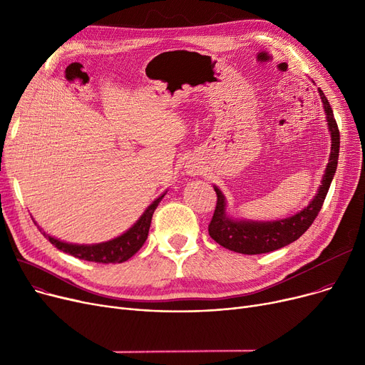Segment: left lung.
Segmentation results:
<instances>
[{
	"instance_id": "obj_1",
	"label": "left lung",
	"mask_w": 365,
	"mask_h": 365,
	"mask_svg": "<svg viewBox=\"0 0 365 365\" xmlns=\"http://www.w3.org/2000/svg\"><path fill=\"white\" fill-rule=\"evenodd\" d=\"M319 96L324 103L327 124L331 133V152L318 194L308 207L292 217L277 222H235L226 217L225 197L222 195L219 187H215L217 202L213 217L208 223V234L217 244L227 248V250L242 255H262L278 250V248L299 240L317 219L334 178L340 148V133L333 115V109L322 90H319Z\"/></svg>"
}]
</instances>
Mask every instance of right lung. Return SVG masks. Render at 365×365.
<instances>
[{"label": "right lung", "mask_w": 365, "mask_h": 365, "mask_svg": "<svg viewBox=\"0 0 365 365\" xmlns=\"http://www.w3.org/2000/svg\"><path fill=\"white\" fill-rule=\"evenodd\" d=\"M164 195H161L160 198L153 201L146 208V212L142 215V217L134 223V226L130 227L125 234L108 242L94 244V245H76V244H68V242L56 240L47 235L46 232L43 234L56 248H59L61 252L68 253L73 257H78L88 262H96V263H123L128 260L131 256L136 255L145 244L149 227H150L152 215L155 212V208L158 207Z\"/></svg>", "instance_id": "right-lung-1"}]
</instances>
